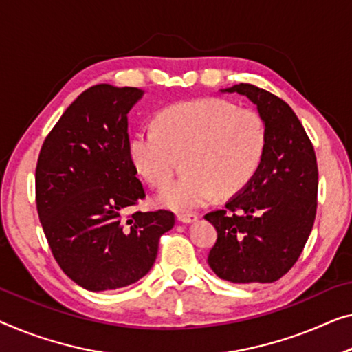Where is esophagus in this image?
Masks as SVG:
<instances>
[{"instance_id":"esophagus-1","label":"esophagus","mask_w":352,"mask_h":352,"mask_svg":"<svg viewBox=\"0 0 352 352\" xmlns=\"http://www.w3.org/2000/svg\"><path fill=\"white\" fill-rule=\"evenodd\" d=\"M177 219L180 223H185V224H190V223H194L197 219V214L194 213H178L177 214Z\"/></svg>"}]
</instances>
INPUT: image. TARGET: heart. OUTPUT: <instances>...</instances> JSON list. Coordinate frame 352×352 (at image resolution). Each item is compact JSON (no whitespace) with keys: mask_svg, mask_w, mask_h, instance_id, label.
<instances>
[{"mask_svg":"<svg viewBox=\"0 0 352 352\" xmlns=\"http://www.w3.org/2000/svg\"><path fill=\"white\" fill-rule=\"evenodd\" d=\"M267 150V129L253 109L221 98H199L167 107L155 131H138L129 140L131 161L151 188L164 190L185 156L188 174L160 196L162 206L192 210L218 192L234 194L256 175Z\"/></svg>","mask_w":352,"mask_h":352,"instance_id":"obj_1","label":"heart"}]
</instances>
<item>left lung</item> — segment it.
<instances>
[{"label": "left lung", "instance_id": "8db88e82", "mask_svg": "<svg viewBox=\"0 0 352 352\" xmlns=\"http://www.w3.org/2000/svg\"><path fill=\"white\" fill-rule=\"evenodd\" d=\"M256 104L267 129L264 161L226 207L207 213L217 229L208 265L230 283H274L291 270L313 229L318 162L294 110L251 83L226 88Z\"/></svg>", "mask_w": 352, "mask_h": 352}]
</instances>
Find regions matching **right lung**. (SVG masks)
<instances>
[{"label": "right lung", "instance_id": "add662e5", "mask_svg": "<svg viewBox=\"0 0 352 352\" xmlns=\"http://www.w3.org/2000/svg\"><path fill=\"white\" fill-rule=\"evenodd\" d=\"M107 83L83 91L42 144L36 207L61 270L88 291L129 286L148 274L169 210L134 212L145 190L129 156L128 112L142 98Z\"/></svg>", "mask_w": 352, "mask_h": 352}]
</instances>
